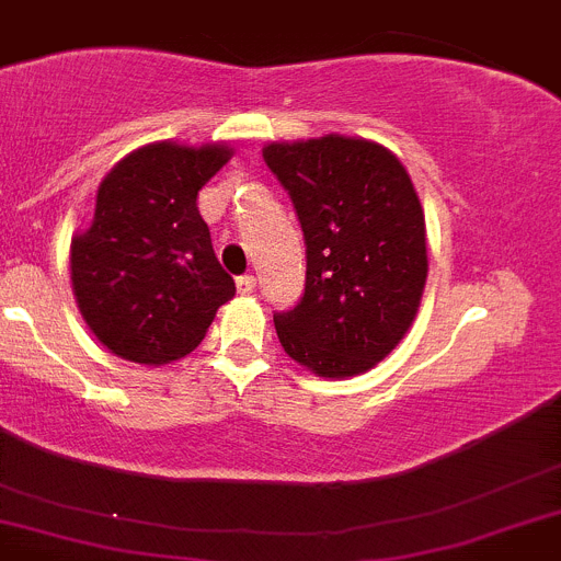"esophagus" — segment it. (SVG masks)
Masks as SVG:
<instances>
[{
  "label": "esophagus",
  "mask_w": 561,
  "mask_h": 561,
  "mask_svg": "<svg viewBox=\"0 0 561 561\" xmlns=\"http://www.w3.org/2000/svg\"><path fill=\"white\" fill-rule=\"evenodd\" d=\"M236 289H239V295H250V291L255 289V277L253 275H239V277H236Z\"/></svg>",
  "instance_id": "obj_1"
}]
</instances>
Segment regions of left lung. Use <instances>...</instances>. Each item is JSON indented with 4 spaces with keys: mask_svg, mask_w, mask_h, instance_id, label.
Returning a JSON list of instances; mask_svg holds the SVG:
<instances>
[{
    "mask_svg": "<svg viewBox=\"0 0 561 561\" xmlns=\"http://www.w3.org/2000/svg\"><path fill=\"white\" fill-rule=\"evenodd\" d=\"M264 161L306 236V291L275 314L277 339L320 378L367 373L398 347L423 300L428 250L417 188L387 147L339 133L272 141Z\"/></svg>",
    "mask_w": 561,
    "mask_h": 561,
    "instance_id": "left-lung-1",
    "label": "left lung"
}]
</instances>
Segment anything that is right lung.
Listing matches in <instances>:
<instances>
[{"instance_id": "right-lung-1", "label": "right lung", "mask_w": 561, "mask_h": 561, "mask_svg": "<svg viewBox=\"0 0 561 561\" xmlns=\"http://www.w3.org/2000/svg\"><path fill=\"white\" fill-rule=\"evenodd\" d=\"M233 150L156 141L102 178L91 228L71 239V291L107 351L136 364L178 362L236 295L197 208Z\"/></svg>"}]
</instances>
